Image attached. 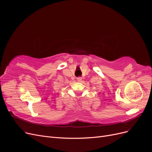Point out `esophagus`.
Returning <instances> with one entry per match:
<instances>
[{"mask_svg": "<svg viewBox=\"0 0 152 152\" xmlns=\"http://www.w3.org/2000/svg\"><path fill=\"white\" fill-rule=\"evenodd\" d=\"M82 77H78V78H77V81L78 82H80L81 80H82Z\"/></svg>", "mask_w": 152, "mask_h": 152, "instance_id": "obj_1", "label": "esophagus"}]
</instances>
